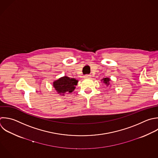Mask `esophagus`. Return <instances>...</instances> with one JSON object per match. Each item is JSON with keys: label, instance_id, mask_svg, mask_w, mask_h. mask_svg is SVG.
<instances>
[{"label": "esophagus", "instance_id": "34e87169", "mask_svg": "<svg viewBox=\"0 0 158 158\" xmlns=\"http://www.w3.org/2000/svg\"><path fill=\"white\" fill-rule=\"evenodd\" d=\"M91 77V75H86L84 76V78H89Z\"/></svg>", "mask_w": 158, "mask_h": 158}]
</instances>
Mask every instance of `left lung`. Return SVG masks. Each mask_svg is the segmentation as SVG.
Returning a JSON list of instances; mask_svg holds the SVG:
<instances>
[{"label": "left lung", "instance_id": "left-lung-1", "mask_svg": "<svg viewBox=\"0 0 158 158\" xmlns=\"http://www.w3.org/2000/svg\"><path fill=\"white\" fill-rule=\"evenodd\" d=\"M103 81V83H105L107 86H109V83H110V79L109 78H104L103 79L101 80V81Z\"/></svg>", "mask_w": 158, "mask_h": 158}]
</instances>
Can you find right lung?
<instances>
[{
	"label": "right lung",
	"mask_w": 158,
	"mask_h": 158,
	"mask_svg": "<svg viewBox=\"0 0 158 158\" xmlns=\"http://www.w3.org/2000/svg\"><path fill=\"white\" fill-rule=\"evenodd\" d=\"M78 81L75 78H70L67 76H64L54 81L53 86L59 94L65 96L66 93H72L74 91Z\"/></svg>",
	"instance_id": "obj_1"
}]
</instances>
